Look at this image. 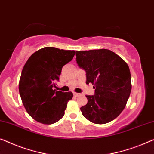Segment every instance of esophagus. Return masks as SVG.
Instances as JSON below:
<instances>
[{
	"label": "esophagus",
	"mask_w": 154,
	"mask_h": 154,
	"mask_svg": "<svg viewBox=\"0 0 154 154\" xmlns=\"http://www.w3.org/2000/svg\"><path fill=\"white\" fill-rule=\"evenodd\" d=\"M81 95V94H79V93H76V92L73 93V96H74V97H79Z\"/></svg>",
	"instance_id": "esophagus-1"
}]
</instances>
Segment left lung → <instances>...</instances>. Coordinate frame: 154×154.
I'll list each match as a JSON object with an SVG mask.
<instances>
[{
    "mask_svg": "<svg viewBox=\"0 0 154 154\" xmlns=\"http://www.w3.org/2000/svg\"><path fill=\"white\" fill-rule=\"evenodd\" d=\"M76 62L86 72V83L94 85V95H86L82 115L94 124L108 123L125 108L131 91L128 64L108 49L75 51Z\"/></svg>",
    "mask_w": 154,
    "mask_h": 154,
    "instance_id": "1",
    "label": "left lung"
}]
</instances>
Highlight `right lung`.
I'll return each instance as SVG.
<instances>
[{"instance_id":"right-lung-1","label":"right lung","mask_w":154,"mask_h":154,"mask_svg":"<svg viewBox=\"0 0 154 154\" xmlns=\"http://www.w3.org/2000/svg\"><path fill=\"white\" fill-rule=\"evenodd\" d=\"M74 55V51L44 47L33 53L24 65L19 94L27 112L39 123L54 124L64 116L73 93L57 91L55 82Z\"/></svg>"}]
</instances>
